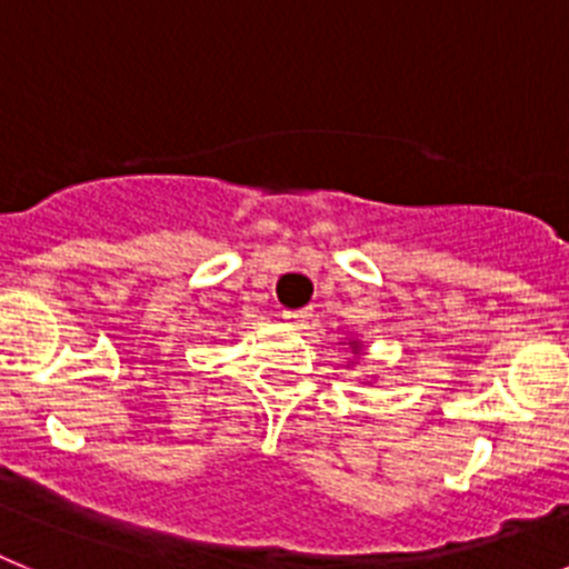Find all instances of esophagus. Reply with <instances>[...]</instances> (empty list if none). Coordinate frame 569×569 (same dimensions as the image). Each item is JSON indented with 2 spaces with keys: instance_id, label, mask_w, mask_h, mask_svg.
<instances>
[{
  "instance_id": "1",
  "label": "esophagus",
  "mask_w": 569,
  "mask_h": 569,
  "mask_svg": "<svg viewBox=\"0 0 569 569\" xmlns=\"http://www.w3.org/2000/svg\"><path fill=\"white\" fill-rule=\"evenodd\" d=\"M310 310H284V321L293 325V328H308Z\"/></svg>"
}]
</instances>
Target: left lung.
I'll list each match as a JSON object with an SVG mask.
<instances>
[{
  "mask_svg": "<svg viewBox=\"0 0 569 569\" xmlns=\"http://www.w3.org/2000/svg\"><path fill=\"white\" fill-rule=\"evenodd\" d=\"M339 345H347V347H350V353H353L356 359H359V353H361V350H365V345H361V339H356V336H353V339L339 341ZM350 365H359V361H350Z\"/></svg>",
  "mask_w": 569,
  "mask_h": 569,
  "instance_id": "1",
  "label": "left lung"
}]
</instances>
